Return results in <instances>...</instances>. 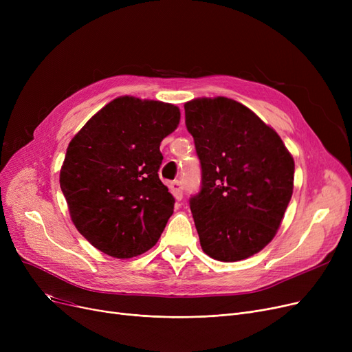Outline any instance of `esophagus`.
<instances>
[{"mask_svg":"<svg viewBox=\"0 0 352 352\" xmlns=\"http://www.w3.org/2000/svg\"><path fill=\"white\" fill-rule=\"evenodd\" d=\"M170 190H171L173 195H174L178 201H179V199H182L184 192H182V184H181V181H178V179L173 181V182L170 184Z\"/></svg>","mask_w":352,"mask_h":352,"instance_id":"34e87169","label":"esophagus"}]
</instances>
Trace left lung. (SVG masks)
Masks as SVG:
<instances>
[{
    "label": "left lung",
    "mask_w": 352,
    "mask_h": 352,
    "mask_svg": "<svg viewBox=\"0 0 352 352\" xmlns=\"http://www.w3.org/2000/svg\"><path fill=\"white\" fill-rule=\"evenodd\" d=\"M201 166L190 198L202 250L234 263L260 252L280 228L294 187V160L283 140L234 100L184 105Z\"/></svg>",
    "instance_id": "obj_1"
}]
</instances>
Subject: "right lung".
Returning a JSON list of instances; mask_svg holds the SVG:
<instances>
[{"label": "right lung", "instance_id": "1", "mask_svg": "<svg viewBox=\"0 0 352 352\" xmlns=\"http://www.w3.org/2000/svg\"><path fill=\"white\" fill-rule=\"evenodd\" d=\"M178 122L173 104L120 97L71 140L61 191L74 226L104 254L133 258L160 239L175 202L158 177L160 144Z\"/></svg>", "mask_w": 352, "mask_h": 352}]
</instances>
